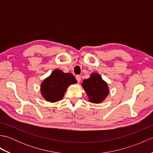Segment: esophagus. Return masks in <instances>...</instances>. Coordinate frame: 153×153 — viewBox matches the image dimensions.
Here are the masks:
<instances>
[{"label": "esophagus", "instance_id": "34e87169", "mask_svg": "<svg viewBox=\"0 0 153 153\" xmlns=\"http://www.w3.org/2000/svg\"><path fill=\"white\" fill-rule=\"evenodd\" d=\"M76 78L77 81V82H80L81 81V76H79V75H77V76H76Z\"/></svg>", "mask_w": 153, "mask_h": 153}]
</instances>
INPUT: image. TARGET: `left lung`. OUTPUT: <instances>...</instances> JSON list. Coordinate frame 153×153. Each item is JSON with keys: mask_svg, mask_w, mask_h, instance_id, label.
<instances>
[{"mask_svg": "<svg viewBox=\"0 0 153 153\" xmlns=\"http://www.w3.org/2000/svg\"><path fill=\"white\" fill-rule=\"evenodd\" d=\"M82 86L93 103L101 102L108 94V85L98 74H92L89 79L83 81Z\"/></svg>", "mask_w": 153, "mask_h": 153, "instance_id": "1", "label": "left lung"}]
</instances>
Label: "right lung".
<instances>
[{
    "mask_svg": "<svg viewBox=\"0 0 153 153\" xmlns=\"http://www.w3.org/2000/svg\"><path fill=\"white\" fill-rule=\"evenodd\" d=\"M76 82L71 74H65L61 70H56L42 83L41 94L47 101L56 102L63 99L67 87Z\"/></svg>",
    "mask_w": 153,
    "mask_h": 153,
    "instance_id": "right-lung-1",
    "label": "right lung"
}]
</instances>
